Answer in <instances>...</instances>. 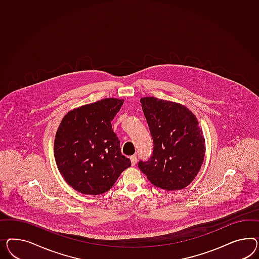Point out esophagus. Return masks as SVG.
Wrapping results in <instances>:
<instances>
[{
	"label": "esophagus",
	"instance_id": "obj_1",
	"mask_svg": "<svg viewBox=\"0 0 259 259\" xmlns=\"http://www.w3.org/2000/svg\"><path fill=\"white\" fill-rule=\"evenodd\" d=\"M130 159H131V163H132V165L135 166L136 165V163H137V159H138V155L137 154H134L132 155L131 157H130Z\"/></svg>",
	"mask_w": 259,
	"mask_h": 259
}]
</instances>
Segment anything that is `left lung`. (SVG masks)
Here are the masks:
<instances>
[{"label":"left lung","mask_w":259,"mask_h":259,"mask_svg":"<svg viewBox=\"0 0 259 259\" xmlns=\"http://www.w3.org/2000/svg\"><path fill=\"white\" fill-rule=\"evenodd\" d=\"M154 141L153 155L139 162L149 181L165 190H180L203 165L205 144L195 115L185 105L154 97L140 99Z\"/></svg>","instance_id":"8db88e82"}]
</instances>
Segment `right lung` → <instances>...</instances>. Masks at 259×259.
<instances>
[{
	"instance_id": "1",
	"label": "right lung",
	"mask_w": 259,
	"mask_h": 259,
	"mask_svg": "<svg viewBox=\"0 0 259 259\" xmlns=\"http://www.w3.org/2000/svg\"><path fill=\"white\" fill-rule=\"evenodd\" d=\"M122 105L123 100L104 99L70 110L59 124L54 145L56 165L80 193H104L131 166L111 125Z\"/></svg>"
}]
</instances>
